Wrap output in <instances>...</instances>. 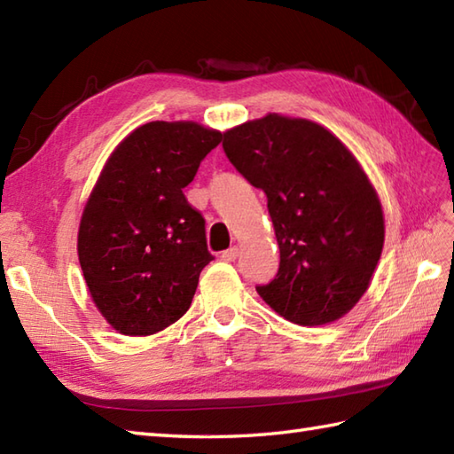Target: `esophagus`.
Returning a JSON list of instances; mask_svg holds the SVG:
<instances>
[{
    "label": "esophagus",
    "instance_id": "1",
    "mask_svg": "<svg viewBox=\"0 0 454 454\" xmlns=\"http://www.w3.org/2000/svg\"><path fill=\"white\" fill-rule=\"evenodd\" d=\"M239 255V249L238 247H230V249H226V252H222V259H224V262H234V259Z\"/></svg>",
    "mask_w": 454,
    "mask_h": 454
}]
</instances>
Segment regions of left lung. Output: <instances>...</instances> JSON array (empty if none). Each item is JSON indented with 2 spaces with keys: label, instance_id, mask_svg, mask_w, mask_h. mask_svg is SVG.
Here are the masks:
<instances>
[{
  "label": "left lung",
  "instance_id": "8db88e82",
  "mask_svg": "<svg viewBox=\"0 0 454 454\" xmlns=\"http://www.w3.org/2000/svg\"><path fill=\"white\" fill-rule=\"evenodd\" d=\"M222 148L267 195L281 254L259 296L298 325L340 320L366 293L384 246L376 189L322 124L269 113L226 130Z\"/></svg>",
  "mask_w": 454,
  "mask_h": 454
}]
</instances>
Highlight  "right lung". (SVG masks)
Returning a JSON list of instances; mask_svg holds the SVG:
<instances>
[{
	"mask_svg": "<svg viewBox=\"0 0 454 454\" xmlns=\"http://www.w3.org/2000/svg\"><path fill=\"white\" fill-rule=\"evenodd\" d=\"M222 132L192 121L134 129L85 202L78 257L91 301L122 335H152L189 310L212 262L205 218L183 189Z\"/></svg>",
	"mask_w": 454,
	"mask_h": 454,
	"instance_id": "add662e5",
	"label": "right lung"
}]
</instances>
